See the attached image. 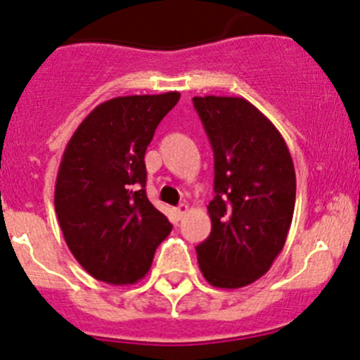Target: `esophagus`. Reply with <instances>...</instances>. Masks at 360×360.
<instances>
[{"instance_id":"esophagus-1","label":"esophagus","mask_w":360,"mask_h":360,"mask_svg":"<svg viewBox=\"0 0 360 360\" xmlns=\"http://www.w3.org/2000/svg\"><path fill=\"white\" fill-rule=\"evenodd\" d=\"M186 213H188V206H186V204H179V206H177V208H176V217L179 220L183 219V217L186 215Z\"/></svg>"}]
</instances>
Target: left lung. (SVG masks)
Returning a JSON list of instances; mask_svg holds the SVG:
<instances>
[{
	"label": "left lung",
	"mask_w": 360,
	"mask_h": 360,
	"mask_svg": "<svg viewBox=\"0 0 360 360\" xmlns=\"http://www.w3.org/2000/svg\"><path fill=\"white\" fill-rule=\"evenodd\" d=\"M215 158L212 233L195 248L200 273L219 289H240L267 273L283 249L296 202L287 143L242 96H193Z\"/></svg>",
	"instance_id": "left-lung-1"
}]
</instances>
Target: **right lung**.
<instances>
[{"label":"right lung","mask_w":360,"mask_h":360,"mask_svg":"<svg viewBox=\"0 0 360 360\" xmlns=\"http://www.w3.org/2000/svg\"><path fill=\"white\" fill-rule=\"evenodd\" d=\"M179 96H116L96 105L68 141L55 181V212L70 251L96 280H141L172 231L145 193V152Z\"/></svg>","instance_id":"obj_1"}]
</instances>
